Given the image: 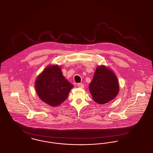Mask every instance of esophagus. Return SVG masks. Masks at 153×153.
<instances>
[{
  "instance_id": "1",
  "label": "esophagus",
  "mask_w": 153,
  "mask_h": 153,
  "mask_svg": "<svg viewBox=\"0 0 153 153\" xmlns=\"http://www.w3.org/2000/svg\"><path fill=\"white\" fill-rule=\"evenodd\" d=\"M77 86H78L79 88H83V87H84V85H83V83H78Z\"/></svg>"
}]
</instances>
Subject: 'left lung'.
I'll list each match as a JSON object with an SVG mask.
<instances>
[{"label": "left lung", "mask_w": 153, "mask_h": 153, "mask_svg": "<svg viewBox=\"0 0 153 153\" xmlns=\"http://www.w3.org/2000/svg\"><path fill=\"white\" fill-rule=\"evenodd\" d=\"M89 89L93 100L103 104L118 95L120 86L114 72L105 65H100L96 68Z\"/></svg>", "instance_id": "obj_1"}]
</instances>
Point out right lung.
<instances>
[{
	"label": "right lung",
	"mask_w": 153,
	"mask_h": 153,
	"mask_svg": "<svg viewBox=\"0 0 153 153\" xmlns=\"http://www.w3.org/2000/svg\"><path fill=\"white\" fill-rule=\"evenodd\" d=\"M35 87L42 101L56 107L65 100L74 86L63 76L58 65H50L38 76Z\"/></svg>",
	"instance_id": "right-lung-1"
}]
</instances>
